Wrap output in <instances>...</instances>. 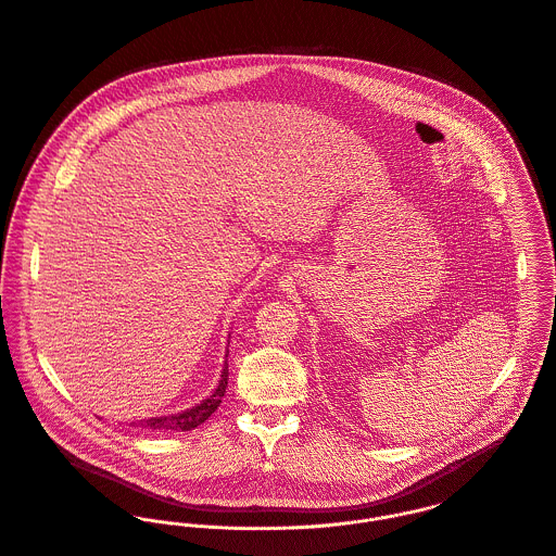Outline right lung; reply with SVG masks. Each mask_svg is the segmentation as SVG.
I'll use <instances>...</instances> for the list:
<instances>
[{
	"label": "right lung",
	"instance_id": "obj_1",
	"mask_svg": "<svg viewBox=\"0 0 556 556\" xmlns=\"http://www.w3.org/2000/svg\"><path fill=\"white\" fill-rule=\"evenodd\" d=\"M225 387H227V361L223 365L219 384L215 387V391L206 400H202L200 404H195V406H191L187 410L139 419V421H132L130 426L141 428V430H150V432H191L198 426H202L217 410V406L222 404V397L225 395Z\"/></svg>",
	"mask_w": 556,
	"mask_h": 556
}]
</instances>
